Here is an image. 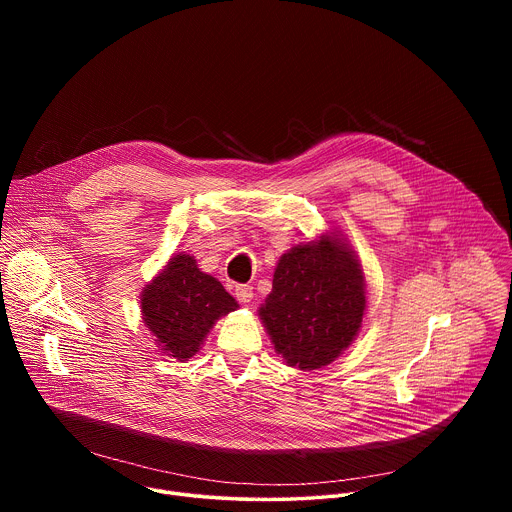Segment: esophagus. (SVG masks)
<instances>
[{"label":"esophagus","instance_id":"1","mask_svg":"<svg viewBox=\"0 0 512 512\" xmlns=\"http://www.w3.org/2000/svg\"><path fill=\"white\" fill-rule=\"evenodd\" d=\"M235 298H237L239 302H243V304L251 302V300H253V285H249V283H239V285H235Z\"/></svg>","mask_w":512,"mask_h":512}]
</instances>
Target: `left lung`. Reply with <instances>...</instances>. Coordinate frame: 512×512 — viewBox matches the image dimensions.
Masks as SVG:
<instances>
[{
  "label": "left lung",
  "instance_id": "1",
  "mask_svg": "<svg viewBox=\"0 0 512 512\" xmlns=\"http://www.w3.org/2000/svg\"><path fill=\"white\" fill-rule=\"evenodd\" d=\"M364 310L367 291L356 257L326 235L281 255L259 318L289 367L314 371L350 346Z\"/></svg>",
  "mask_w": 512,
  "mask_h": 512
}]
</instances>
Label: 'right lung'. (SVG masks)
Segmentation results:
<instances>
[{
	"instance_id": "1",
	"label": "right lung",
	"mask_w": 512,
	"mask_h": 512,
	"mask_svg": "<svg viewBox=\"0 0 512 512\" xmlns=\"http://www.w3.org/2000/svg\"><path fill=\"white\" fill-rule=\"evenodd\" d=\"M239 304L223 283L202 273L196 259L174 255L141 291V316L160 348L178 360L194 356L214 322Z\"/></svg>"
}]
</instances>
